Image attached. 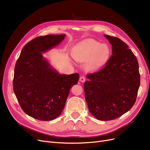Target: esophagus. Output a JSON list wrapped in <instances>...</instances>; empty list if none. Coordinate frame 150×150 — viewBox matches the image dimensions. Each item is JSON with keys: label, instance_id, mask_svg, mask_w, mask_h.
<instances>
[{"label": "esophagus", "instance_id": "1", "mask_svg": "<svg viewBox=\"0 0 150 150\" xmlns=\"http://www.w3.org/2000/svg\"><path fill=\"white\" fill-rule=\"evenodd\" d=\"M80 81L81 82H84L86 81V78L84 76H81L80 78Z\"/></svg>", "mask_w": 150, "mask_h": 150}]
</instances>
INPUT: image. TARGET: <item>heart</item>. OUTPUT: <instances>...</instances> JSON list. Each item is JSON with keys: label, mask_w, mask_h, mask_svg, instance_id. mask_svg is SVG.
<instances>
[{"label": "heart", "mask_w": 150, "mask_h": 150, "mask_svg": "<svg viewBox=\"0 0 150 150\" xmlns=\"http://www.w3.org/2000/svg\"><path fill=\"white\" fill-rule=\"evenodd\" d=\"M111 50L108 45L101 44L93 39H88L77 44L73 49L74 58L80 62H87L86 67L95 70L103 66L108 61Z\"/></svg>", "instance_id": "1"}]
</instances>
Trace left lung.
Segmentation results:
<instances>
[{
    "mask_svg": "<svg viewBox=\"0 0 150 150\" xmlns=\"http://www.w3.org/2000/svg\"><path fill=\"white\" fill-rule=\"evenodd\" d=\"M112 45V55L97 72L87 74L84 83L90 112L99 120H111L134 105L140 86L137 59L128 45L117 37L104 35Z\"/></svg>",
    "mask_w": 150,
    "mask_h": 150,
    "instance_id": "obj_1",
    "label": "left lung"
}]
</instances>
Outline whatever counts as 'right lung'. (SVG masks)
Masks as SVG:
<instances>
[{"label":"right lung","instance_id":"add662e5","mask_svg":"<svg viewBox=\"0 0 150 150\" xmlns=\"http://www.w3.org/2000/svg\"><path fill=\"white\" fill-rule=\"evenodd\" d=\"M65 35L39 36L22 49L16 63L13 91L25 114L49 121L62 112L70 89L77 84L79 74L61 75L50 67L42 53L58 45Z\"/></svg>","mask_w":150,"mask_h":150}]
</instances>
